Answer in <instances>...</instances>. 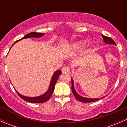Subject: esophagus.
<instances>
[{"label": "esophagus", "mask_w": 127, "mask_h": 127, "mask_svg": "<svg viewBox=\"0 0 127 127\" xmlns=\"http://www.w3.org/2000/svg\"><path fill=\"white\" fill-rule=\"evenodd\" d=\"M61 71H62L63 74H69L70 73L69 68L67 66H64V67H63Z\"/></svg>", "instance_id": "34e87169"}]
</instances>
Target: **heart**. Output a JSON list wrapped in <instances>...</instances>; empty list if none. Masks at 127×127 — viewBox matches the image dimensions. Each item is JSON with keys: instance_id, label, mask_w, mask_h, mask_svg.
Returning <instances> with one entry per match:
<instances>
[{"instance_id": "b5f03b06", "label": "heart", "mask_w": 127, "mask_h": 127, "mask_svg": "<svg viewBox=\"0 0 127 127\" xmlns=\"http://www.w3.org/2000/svg\"><path fill=\"white\" fill-rule=\"evenodd\" d=\"M85 45V42L84 41H79V42H77L74 43L71 45V48H70V50L72 52H75V51L80 50L82 49Z\"/></svg>"}]
</instances>
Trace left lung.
Segmentation results:
<instances>
[{"mask_svg": "<svg viewBox=\"0 0 127 127\" xmlns=\"http://www.w3.org/2000/svg\"><path fill=\"white\" fill-rule=\"evenodd\" d=\"M102 37L103 38V41L106 44H113L116 45V43H115L114 41L111 38L109 37H106L105 35H104L102 34ZM71 82H72V92L73 95L75 96V98H76L77 100H78L79 101L83 102V103H91V102H94V101H97L99 99H101V98H104V96L101 97V98H85V97L79 95L75 91V88H74V80L72 79H71ZM106 95V96H107Z\"/></svg>", "mask_w": 127, "mask_h": 127, "instance_id": "left-lung-1", "label": "left lung"}]
</instances>
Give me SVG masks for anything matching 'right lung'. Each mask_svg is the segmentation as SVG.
I'll list each match as a JSON object with an SVG mask.
<instances>
[{
    "label": "right lung",
    "instance_id": "add662e5",
    "mask_svg": "<svg viewBox=\"0 0 127 127\" xmlns=\"http://www.w3.org/2000/svg\"><path fill=\"white\" fill-rule=\"evenodd\" d=\"M44 35V33H38V32H32L29 33V34H26V35H24L23 38H21V39L18 40L16 41L12 45V46L15 44L16 42H18V41L24 39H28V38H39L42 37ZM11 46V47H12ZM62 72L60 70H58V71H55L53 74V76H52V79H51L49 87H48V90H47V92L44 93V94L42 95L39 96H35V97H28V96H25L22 95L20 94V93L17 92V91L15 90V91L16 92V93L18 94V95L20 96V98H22L23 99H24V101L27 102H29V103H44V102L47 101L48 99H50V98L51 97L52 95L53 94V91L55 89V84L57 81L60 75H61Z\"/></svg>",
    "mask_w": 127,
    "mask_h": 127
}]
</instances>
